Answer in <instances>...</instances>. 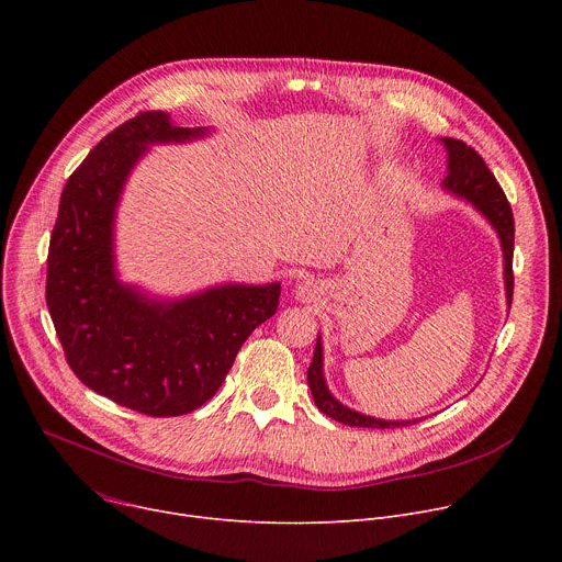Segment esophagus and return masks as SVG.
I'll list each match as a JSON object with an SVG mask.
<instances>
[{
  "mask_svg": "<svg viewBox=\"0 0 562 562\" xmlns=\"http://www.w3.org/2000/svg\"><path fill=\"white\" fill-rule=\"evenodd\" d=\"M323 282L319 280H313V278H306V280H302V282H297L295 284V297L300 300V302H315V300H319V295H323Z\"/></svg>",
  "mask_w": 562,
  "mask_h": 562,
  "instance_id": "esophagus-1",
  "label": "esophagus"
}]
</instances>
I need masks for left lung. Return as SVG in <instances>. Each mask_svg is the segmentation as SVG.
<instances>
[{"label":"left lung","mask_w":562,"mask_h":562,"mask_svg":"<svg viewBox=\"0 0 562 562\" xmlns=\"http://www.w3.org/2000/svg\"><path fill=\"white\" fill-rule=\"evenodd\" d=\"M440 142L447 150V178L442 180V189L447 193L456 195L458 200L471 204L496 231V235L501 239V249H503V280H505L507 306H512V293H514V271H512L514 213H512V206H509L501 184L487 169L485 159L480 157L471 146H467L460 139H451V137H440ZM323 362H325L323 340H319V336H317L313 360L306 371V380H308V389H311V395L315 400L317 409L327 414L329 418H334L342 425H349V427H367V429L409 427L420 420V418L384 420V418H373V416L360 414V412L342 405L327 386Z\"/></svg>","instance_id":"left-lung-1"}]
</instances>
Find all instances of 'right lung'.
Returning a JSON list of instances; mask_svg holds the SVG:
<instances>
[{
	"label": "right lung",
	"mask_w": 562,
	"mask_h": 562,
	"mask_svg": "<svg viewBox=\"0 0 562 562\" xmlns=\"http://www.w3.org/2000/svg\"><path fill=\"white\" fill-rule=\"evenodd\" d=\"M206 135L211 128L176 126L165 111L124 122L68 178L50 235L46 304L72 373L153 418L202 407L280 297V282H224L162 297L120 280L115 217L133 169L155 144Z\"/></svg>",
	"instance_id": "right-lung-1"
}]
</instances>
